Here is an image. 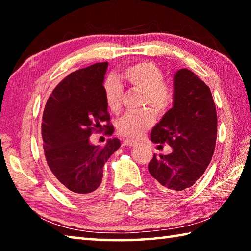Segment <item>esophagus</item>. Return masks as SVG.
Masks as SVG:
<instances>
[{"instance_id": "1", "label": "esophagus", "mask_w": 251, "mask_h": 251, "mask_svg": "<svg viewBox=\"0 0 251 251\" xmlns=\"http://www.w3.org/2000/svg\"><path fill=\"white\" fill-rule=\"evenodd\" d=\"M135 144H136V142L130 141V139H125V141L123 142V145L124 146H134Z\"/></svg>"}]
</instances>
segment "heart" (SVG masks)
<instances>
[{
    "label": "heart",
    "instance_id": "b5f03b06",
    "mask_svg": "<svg viewBox=\"0 0 251 251\" xmlns=\"http://www.w3.org/2000/svg\"><path fill=\"white\" fill-rule=\"evenodd\" d=\"M121 78L130 87L143 92L142 104L151 105L157 113H165L174 100L173 86L164 79L160 67L151 61H142L127 65L121 72ZM105 103L112 112H118L122 106L124 87L115 76H107L103 83ZM155 122L151 109L129 112L118 122L117 129L121 136L130 139L142 137Z\"/></svg>",
    "mask_w": 251,
    "mask_h": 251
}]
</instances>
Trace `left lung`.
I'll return each instance as SVG.
<instances>
[{
	"label": "left lung",
	"mask_w": 251,
	"mask_h": 251,
	"mask_svg": "<svg viewBox=\"0 0 251 251\" xmlns=\"http://www.w3.org/2000/svg\"><path fill=\"white\" fill-rule=\"evenodd\" d=\"M217 138V112L209 87L187 69L174 76V105L152 128L151 141L168 144V155L154 154L148 171L161 189L180 193L205 173ZM158 146V147H159Z\"/></svg>",
	"instance_id": "1"
}]
</instances>
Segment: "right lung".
Listing matches in <instances>:
<instances>
[{
    "instance_id": "right-lung-1",
    "label": "right lung",
    "mask_w": 251,
    "mask_h": 251,
    "mask_svg": "<svg viewBox=\"0 0 251 251\" xmlns=\"http://www.w3.org/2000/svg\"><path fill=\"white\" fill-rule=\"evenodd\" d=\"M107 66V62L96 63L67 75L44 108L42 138L46 163L59 188L75 197L95 194L105 163L121 147L117 138L108 139L104 146L90 143L93 133H114L103 93Z\"/></svg>"
}]
</instances>
